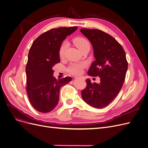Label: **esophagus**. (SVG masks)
I'll list each match as a JSON object with an SVG mask.
<instances>
[{
    "label": "esophagus",
    "instance_id": "esophagus-1",
    "mask_svg": "<svg viewBox=\"0 0 148 148\" xmlns=\"http://www.w3.org/2000/svg\"><path fill=\"white\" fill-rule=\"evenodd\" d=\"M74 77L75 78V79H77V78H79V77H78V76H74Z\"/></svg>",
    "mask_w": 148,
    "mask_h": 148
}]
</instances>
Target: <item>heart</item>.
Returning a JSON list of instances; mask_svg holds the SVG:
<instances>
[{
  "mask_svg": "<svg viewBox=\"0 0 148 148\" xmlns=\"http://www.w3.org/2000/svg\"><path fill=\"white\" fill-rule=\"evenodd\" d=\"M73 42L75 45L81 51L86 47H90L89 42L85 38L82 37H77L73 39ZM68 43L66 41H64L61 44L59 48V56L60 57L64 56L66 49L67 47ZM86 66L84 62L81 63H73L71 64L67 67V71L71 74L79 75L82 73L83 68Z\"/></svg>",
  "mask_w": 148,
  "mask_h": 148,
  "instance_id": "obj_1",
  "label": "heart"
}]
</instances>
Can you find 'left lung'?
<instances>
[{"label": "left lung", "instance_id": "left-lung-1", "mask_svg": "<svg viewBox=\"0 0 148 148\" xmlns=\"http://www.w3.org/2000/svg\"><path fill=\"white\" fill-rule=\"evenodd\" d=\"M81 33L91 42L95 60L88 75L99 76L100 83L86 79V86L81 91L82 99L95 108L108 106L119 93L128 69L125 51L110 34L97 29H81Z\"/></svg>", "mask_w": 148, "mask_h": 148}]
</instances>
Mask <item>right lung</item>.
Masks as SVG:
<instances>
[{
  "instance_id": "right-lung-1",
  "label": "right lung",
  "mask_w": 148,
  "mask_h": 148,
  "mask_svg": "<svg viewBox=\"0 0 148 148\" xmlns=\"http://www.w3.org/2000/svg\"><path fill=\"white\" fill-rule=\"evenodd\" d=\"M77 28L52 29L38 36L30 48L25 67L26 91L32 105L40 112H49L56 107L60 87L72 80L69 76L57 79L53 67L60 62L59 48L62 42Z\"/></svg>"
}]
</instances>
